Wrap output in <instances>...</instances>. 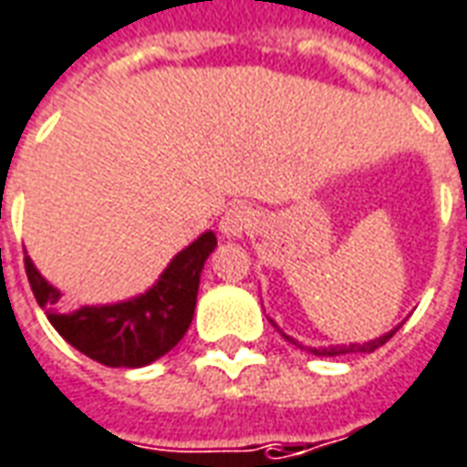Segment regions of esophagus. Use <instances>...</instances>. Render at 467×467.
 <instances>
[{
  "label": "esophagus",
  "instance_id": "esophagus-1",
  "mask_svg": "<svg viewBox=\"0 0 467 467\" xmlns=\"http://www.w3.org/2000/svg\"><path fill=\"white\" fill-rule=\"evenodd\" d=\"M255 212L250 210V207H244V204H234V207L224 212L220 230L227 237H243L244 233H250L255 227Z\"/></svg>",
  "mask_w": 467,
  "mask_h": 467
}]
</instances>
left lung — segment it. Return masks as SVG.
Returning <instances> with one entry per match:
<instances>
[{"instance_id":"1","label":"left lung","mask_w":467,"mask_h":467,"mask_svg":"<svg viewBox=\"0 0 467 467\" xmlns=\"http://www.w3.org/2000/svg\"><path fill=\"white\" fill-rule=\"evenodd\" d=\"M270 324H273V321H270ZM273 326H275V324H273ZM275 328H278V326H275ZM278 331H280V328H278ZM394 331H397V328H394ZM394 331L379 336V338H374V341H367V344H348V347L311 348V351H313V354H318V357H341V354H357V351H361V354H371V351H377L379 347H384V344H387V341H389V338L394 336ZM280 334H283V331H280ZM283 336H285V334H283ZM285 341L296 344V341H293L290 336H285Z\"/></svg>"}]
</instances>
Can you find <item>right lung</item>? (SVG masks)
<instances>
[{"mask_svg": "<svg viewBox=\"0 0 467 467\" xmlns=\"http://www.w3.org/2000/svg\"><path fill=\"white\" fill-rule=\"evenodd\" d=\"M214 247L217 237L207 230L169 263L154 288L143 296L113 306H80L73 311L57 306L60 293L42 278L29 257H25V270L40 308L70 347L98 364L136 369L164 357L187 334L202 267Z\"/></svg>", "mask_w": 467, "mask_h": 467, "instance_id": "add662e5", "label": "right lung"}]
</instances>
